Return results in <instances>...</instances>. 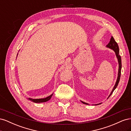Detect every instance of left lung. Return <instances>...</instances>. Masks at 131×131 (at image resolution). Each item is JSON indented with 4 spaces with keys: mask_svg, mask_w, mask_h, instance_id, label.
<instances>
[{
    "mask_svg": "<svg viewBox=\"0 0 131 131\" xmlns=\"http://www.w3.org/2000/svg\"><path fill=\"white\" fill-rule=\"evenodd\" d=\"M106 47H108L109 49H112L114 51V52H115L116 54V57L117 58V60H118V76H117V80L116 82L115 83V85L114 88L112 91V92L110 93V95L109 96V97H108V98H109V97L112 95V94L113 93V92H114V91L115 90V89L117 88V86L118 85V82H119L120 81V77H121V67H122V64H121V56L119 54V48H118V46L117 43L115 41V39H114V38L113 37H112L110 39V40L109 42V43L108 45H106ZM83 104H87L88 105L89 104L86 103L85 102H84L82 101H81ZM102 103H99L97 104H95V105H99V104H101Z\"/></svg>",
    "mask_w": 131,
    "mask_h": 131,
    "instance_id": "left-lung-1",
    "label": "left lung"
}]
</instances>
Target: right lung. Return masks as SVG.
<instances>
[{"label":"right lung","instance_id":"1","mask_svg":"<svg viewBox=\"0 0 131 131\" xmlns=\"http://www.w3.org/2000/svg\"><path fill=\"white\" fill-rule=\"evenodd\" d=\"M53 94H51L50 96L47 97L45 98H41V99H31V98H28L29 100H30L31 101H32L34 103H42V102H46L47 101H49L51 98L52 97Z\"/></svg>","mask_w":131,"mask_h":131}]
</instances>
